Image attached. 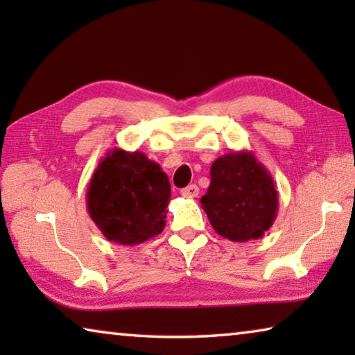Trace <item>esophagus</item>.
Returning a JSON list of instances; mask_svg holds the SVG:
<instances>
[{"label": "esophagus", "mask_w": 355, "mask_h": 355, "mask_svg": "<svg viewBox=\"0 0 355 355\" xmlns=\"http://www.w3.org/2000/svg\"><path fill=\"white\" fill-rule=\"evenodd\" d=\"M180 194H182L183 197H197L199 196V188H197L196 184H189L180 191Z\"/></svg>", "instance_id": "esophagus-1"}]
</instances>
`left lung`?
<instances>
[{
  "mask_svg": "<svg viewBox=\"0 0 355 355\" xmlns=\"http://www.w3.org/2000/svg\"><path fill=\"white\" fill-rule=\"evenodd\" d=\"M211 183L200 203L218 235L230 241L258 239L272 227L279 209L274 178L254 152L219 156L211 164Z\"/></svg>",
  "mask_w": 355,
  "mask_h": 355,
  "instance_id": "1",
  "label": "left lung"
}]
</instances>
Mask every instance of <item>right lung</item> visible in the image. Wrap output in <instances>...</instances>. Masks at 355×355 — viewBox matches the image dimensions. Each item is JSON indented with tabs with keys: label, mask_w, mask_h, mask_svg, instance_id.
Returning a JSON list of instances; mask_svg holds the SVG:
<instances>
[{
	"label": "right lung",
	"mask_w": 355,
	"mask_h": 355,
	"mask_svg": "<svg viewBox=\"0 0 355 355\" xmlns=\"http://www.w3.org/2000/svg\"><path fill=\"white\" fill-rule=\"evenodd\" d=\"M171 183L142 152L114 148L95 169L86 192L87 213L107 241L137 245L166 227Z\"/></svg>",
	"instance_id": "1"
}]
</instances>
